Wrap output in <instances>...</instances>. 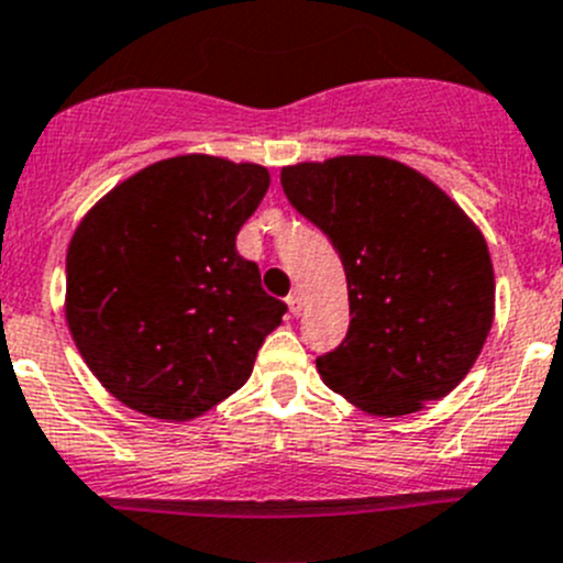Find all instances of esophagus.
Listing matches in <instances>:
<instances>
[{"mask_svg": "<svg viewBox=\"0 0 563 563\" xmlns=\"http://www.w3.org/2000/svg\"><path fill=\"white\" fill-rule=\"evenodd\" d=\"M286 302H288V310H291L294 316H299V313H302V305H305V299H302V291H299V288H294V291L288 294V299H286Z\"/></svg>", "mask_w": 563, "mask_h": 563, "instance_id": "1", "label": "esophagus"}]
</instances>
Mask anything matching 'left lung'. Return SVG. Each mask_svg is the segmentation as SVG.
I'll return each mask as SVG.
<instances>
[{
	"label": "left lung",
	"mask_w": 563,
	"mask_h": 563,
	"mask_svg": "<svg viewBox=\"0 0 563 563\" xmlns=\"http://www.w3.org/2000/svg\"><path fill=\"white\" fill-rule=\"evenodd\" d=\"M288 203L327 233L349 288V332L316 360L330 390L398 418L449 396L495 319V272L476 222L423 173L387 156L280 170Z\"/></svg>",
	"instance_id": "left-lung-1"
}]
</instances>
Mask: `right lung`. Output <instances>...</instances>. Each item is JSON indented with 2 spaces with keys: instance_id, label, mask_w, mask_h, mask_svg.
Returning <instances> with one entry per match:
<instances>
[{
  "instance_id": "obj_1",
  "label": "right lung",
  "mask_w": 563,
  "mask_h": 563,
  "mask_svg": "<svg viewBox=\"0 0 563 563\" xmlns=\"http://www.w3.org/2000/svg\"><path fill=\"white\" fill-rule=\"evenodd\" d=\"M266 189V167L187 154L134 173L81 217L65 258V321L125 407L184 423L250 379L286 313L236 253Z\"/></svg>"
}]
</instances>
